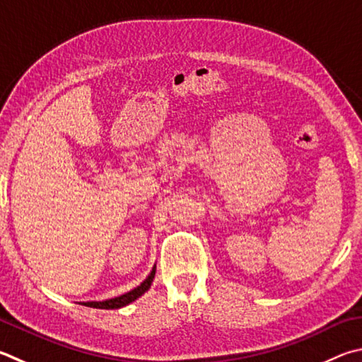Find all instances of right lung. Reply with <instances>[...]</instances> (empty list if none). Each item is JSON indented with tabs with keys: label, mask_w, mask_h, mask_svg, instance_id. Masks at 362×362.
Here are the masks:
<instances>
[{
	"label": "right lung",
	"mask_w": 362,
	"mask_h": 362,
	"mask_svg": "<svg viewBox=\"0 0 362 362\" xmlns=\"http://www.w3.org/2000/svg\"><path fill=\"white\" fill-rule=\"evenodd\" d=\"M155 272H156V266H153L152 271H150L148 277L142 281L139 286H136L134 290H131L128 293H124L122 296H118V298H112V299H106V300H90V302H78V304L82 305H87V307H93V308H106V310H112V308H120L131 304V302H134L137 298H141V296L148 291V288L152 286V281L155 279Z\"/></svg>",
	"instance_id": "right-lung-1"
}]
</instances>
